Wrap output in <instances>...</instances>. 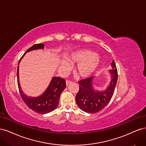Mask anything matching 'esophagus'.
<instances>
[{
	"instance_id": "obj_1",
	"label": "esophagus",
	"mask_w": 146,
	"mask_h": 146,
	"mask_svg": "<svg viewBox=\"0 0 146 146\" xmlns=\"http://www.w3.org/2000/svg\"><path fill=\"white\" fill-rule=\"evenodd\" d=\"M72 83L71 81H69V80H66V86H68L69 84H70Z\"/></svg>"
}]
</instances>
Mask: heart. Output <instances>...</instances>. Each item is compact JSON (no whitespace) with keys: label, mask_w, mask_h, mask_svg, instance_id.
<instances>
[{"label":"heart","mask_w":146,"mask_h":146,"mask_svg":"<svg viewBox=\"0 0 146 146\" xmlns=\"http://www.w3.org/2000/svg\"><path fill=\"white\" fill-rule=\"evenodd\" d=\"M68 60L71 64H77L76 72L78 76L83 78L91 76L100 63V56L88 49H80L71 53ZM68 62L66 60L61 61L60 68L63 71H68L70 69Z\"/></svg>","instance_id":"obj_1"}]
</instances>
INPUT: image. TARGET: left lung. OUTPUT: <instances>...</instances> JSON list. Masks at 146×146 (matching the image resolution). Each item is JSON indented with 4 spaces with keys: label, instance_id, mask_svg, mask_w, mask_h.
Returning <instances> with one entry per match:
<instances>
[{
    "label": "left lung",
    "instance_id": "left-lung-1",
    "mask_svg": "<svg viewBox=\"0 0 146 146\" xmlns=\"http://www.w3.org/2000/svg\"><path fill=\"white\" fill-rule=\"evenodd\" d=\"M111 79L107 89L102 91L95 90L92 86L93 77H89L78 82L79 91L76 97L78 107L88 113H96L104 108L112 98L117 80V70L114 61L111 64Z\"/></svg>",
    "mask_w": 146,
    "mask_h": 146
}]
</instances>
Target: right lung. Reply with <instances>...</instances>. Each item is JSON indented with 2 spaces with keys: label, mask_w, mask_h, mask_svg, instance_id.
Segmentation results:
<instances>
[{
  "label": "right lung",
  "mask_w": 146,
  "mask_h": 146,
  "mask_svg": "<svg viewBox=\"0 0 146 146\" xmlns=\"http://www.w3.org/2000/svg\"><path fill=\"white\" fill-rule=\"evenodd\" d=\"M44 47V44H36L30 47L19 61L17 70V85L22 98L29 108L35 112L41 114H44L54 111L58 107L60 94L66 88V82L63 78L53 77L49 85L42 94L36 98L29 97L24 93L20 86L19 80V64L21 60L23 58L26 53L35 50L43 49Z\"/></svg>",
  "instance_id": "1"
}]
</instances>
